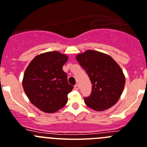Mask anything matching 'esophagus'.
Returning a JSON list of instances; mask_svg holds the SVG:
<instances>
[{"instance_id": "obj_1", "label": "esophagus", "mask_w": 147, "mask_h": 147, "mask_svg": "<svg viewBox=\"0 0 147 147\" xmlns=\"http://www.w3.org/2000/svg\"><path fill=\"white\" fill-rule=\"evenodd\" d=\"M75 89H76V90H78V89H79V85H78V84H75Z\"/></svg>"}]
</instances>
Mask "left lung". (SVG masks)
Wrapping results in <instances>:
<instances>
[{"label": "left lung", "instance_id": "8db88e82", "mask_svg": "<svg viewBox=\"0 0 147 147\" xmlns=\"http://www.w3.org/2000/svg\"><path fill=\"white\" fill-rule=\"evenodd\" d=\"M76 60L92 84L91 95L84 98L86 105L98 112L114 106L125 85V76L121 66L111 56L90 49L77 55Z\"/></svg>", "mask_w": 147, "mask_h": 147}]
</instances>
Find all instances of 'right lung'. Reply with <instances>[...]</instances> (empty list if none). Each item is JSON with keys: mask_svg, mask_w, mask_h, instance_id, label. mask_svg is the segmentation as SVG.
I'll use <instances>...</instances> for the list:
<instances>
[{"mask_svg": "<svg viewBox=\"0 0 147 147\" xmlns=\"http://www.w3.org/2000/svg\"><path fill=\"white\" fill-rule=\"evenodd\" d=\"M68 56L58 51L47 52L33 58L23 78V88L32 104L46 113H53L67 103L73 89L63 71Z\"/></svg>", "mask_w": 147, "mask_h": 147, "instance_id": "obj_1", "label": "right lung"}]
</instances>
